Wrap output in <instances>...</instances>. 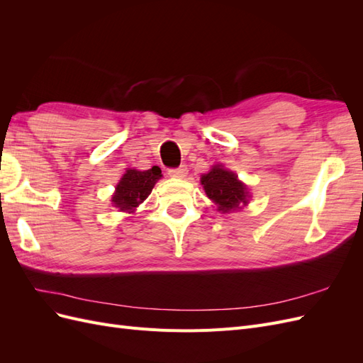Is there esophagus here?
I'll list each match as a JSON object with an SVG mask.
<instances>
[{
    "instance_id": "esophagus-1",
    "label": "esophagus",
    "mask_w": 363,
    "mask_h": 363,
    "mask_svg": "<svg viewBox=\"0 0 363 363\" xmlns=\"http://www.w3.org/2000/svg\"><path fill=\"white\" fill-rule=\"evenodd\" d=\"M168 174H169V177H174V179H184L186 175H188V168L180 167V168H175V169H169Z\"/></svg>"
}]
</instances>
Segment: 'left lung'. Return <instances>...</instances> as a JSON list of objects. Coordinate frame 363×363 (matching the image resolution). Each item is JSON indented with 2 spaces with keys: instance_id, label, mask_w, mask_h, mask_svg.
<instances>
[{
  "instance_id": "8db88e82",
  "label": "left lung",
  "mask_w": 363,
  "mask_h": 363,
  "mask_svg": "<svg viewBox=\"0 0 363 363\" xmlns=\"http://www.w3.org/2000/svg\"><path fill=\"white\" fill-rule=\"evenodd\" d=\"M201 184L206 195L223 213L239 211L250 201L247 186L238 180L235 172L223 168V164H215L207 174H203Z\"/></svg>"
}]
</instances>
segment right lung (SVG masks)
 <instances>
[{
	"label": "right lung",
	"instance_id": "right-lung-1",
	"mask_svg": "<svg viewBox=\"0 0 363 363\" xmlns=\"http://www.w3.org/2000/svg\"><path fill=\"white\" fill-rule=\"evenodd\" d=\"M160 177L162 171L159 167H152L147 171L127 169L116 184V191L112 196L113 206L121 212H135V208L147 200Z\"/></svg>",
	"mask_w": 363,
	"mask_h": 363
}]
</instances>
